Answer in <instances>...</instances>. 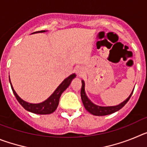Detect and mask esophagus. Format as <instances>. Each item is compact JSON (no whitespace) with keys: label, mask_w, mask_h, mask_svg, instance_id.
<instances>
[{"label":"esophagus","mask_w":147,"mask_h":147,"mask_svg":"<svg viewBox=\"0 0 147 147\" xmlns=\"http://www.w3.org/2000/svg\"><path fill=\"white\" fill-rule=\"evenodd\" d=\"M76 73L77 74L78 76H81L82 75V74H83V71H82V70L81 69V68H77V69L76 70Z\"/></svg>","instance_id":"1"}]
</instances>
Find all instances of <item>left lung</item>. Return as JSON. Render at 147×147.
<instances>
[{
  "mask_svg": "<svg viewBox=\"0 0 147 147\" xmlns=\"http://www.w3.org/2000/svg\"><path fill=\"white\" fill-rule=\"evenodd\" d=\"M82 89H81V98L82 101V103L84 105V107H85L88 112L90 113L91 114L94 115H109V114H112L113 113L116 112L118 110H119L120 109H121L122 107H124V105L127 103V102L129 101V98H130L131 96H132V93H133V90L131 93V94L129 95V96L127 98V99L123 102L122 103H121L120 105H117V106H111V107H101V106H98V105H94L93 103H92L90 102V100L88 98V96H86V93L85 91V82L82 80Z\"/></svg>",
  "mask_w": 147,
  "mask_h": 147,
  "instance_id": "8db88e82",
  "label": "left lung"
}]
</instances>
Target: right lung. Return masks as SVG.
<instances>
[{
	"label": "right lung",
	"mask_w": 147,
	"mask_h": 147,
	"mask_svg": "<svg viewBox=\"0 0 147 147\" xmlns=\"http://www.w3.org/2000/svg\"><path fill=\"white\" fill-rule=\"evenodd\" d=\"M45 32V30H42V31L35 32L34 33H40V32ZM75 77H76V74H71V76L66 78L65 80L61 83L60 85H59V87L56 89L55 91L53 93V94L48 99L45 100V102H41V103L39 104H31L28 103V102H25V101H23L22 98H20V97L18 96V95L15 91V90H14V88H13L12 85L11 84V82H10V84H11V89H12V91L14 93V94H15L17 100L23 106V108L26 109L28 111H29V112L33 113L40 114V115H46V114L52 113L53 112L55 111L56 109L57 108L61 95L67 89V87L69 86L70 84H71L73 79Z\"/></svg>",
	"instance_id": "obj_1"
}]
</instances>
